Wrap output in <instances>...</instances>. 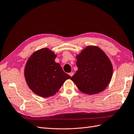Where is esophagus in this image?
<instances>
[{
  "label": "esophagus",
  "instance_id": "obj_1",
  "mask_svg": "<svg viewBox=\"0 0 134 134\" xmlns=\"http://www.w3.org/2000/svg\"><path fill=\"white\" fill-rule=\"evenodd\" d=\"M73 75H74V72H71L69 73V75H70L71 77H72V76H73Z\"/></svg>",
  "mask_w": 134,
  "mask_h": 134
}]
</instances>
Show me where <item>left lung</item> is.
<instances>
[{"instance_id":"8db88e82","label":"left lung","mask_w":134,"mask_h":134,"mask_svg":"<svg viewBox=\"0 0 134 134\" xmlns=\"http://www.w3.org/2000/svg\"><path fill=\"white\" fill-rule=\"evenodd\" d=\"M77 70L71 77L80 91L88 95L100 92L110 83L113 72L106 54L96 46H88L76 56Z\"/></svg>"}]
</instances>
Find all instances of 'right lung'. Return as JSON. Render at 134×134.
<instances>
[{"mask_svg": "<svg viewBox=\"0 0 134 134\" xmlns=\"http://www.w3.org/2000/svg\"><path fill=\"white\" fill-rule=\"evenodd\" d=\"M56 57L48 48L40 49L31 56L25 66L24 77L29 88L43 98L55 95L71 77L55 62Z\"/></svg>", "mask_w": 134, "mask_h": 134, "instance_id": "1", "label": "right lung"}]
</instances>
